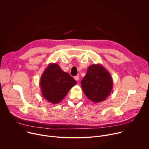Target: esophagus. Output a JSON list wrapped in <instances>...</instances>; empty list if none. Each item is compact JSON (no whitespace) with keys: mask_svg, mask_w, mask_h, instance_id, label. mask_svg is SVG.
I'll use <instances>...</instances> for the list:
<instances>
[{"mask_svg":"<svg viewBox=\"0 0 149 149\" xmlns=\"http://www.w3.org/2000/svg\"><path fill=\"white\" fill-rule=\"evenodd\" d=\"M74 78L75 79V80H76L77 81H78V80H79V76H78V75H77V76H75L74 77Z\"/></svg>","mask_w":149,"mask_h":149,"instance_id":"1","label":"esophagus"}]
</instances>
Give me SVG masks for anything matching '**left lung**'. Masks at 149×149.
I'll use <instances>...</instances> for the list:
<instances>
[{
  "mask_svg": "<svg viewBox=\"0 0 149 149\" xmlns=\"http://www.w3.org/2000/svg\"><path fill=\"white\" fill-rule=\"evenodd\" d=\"M81 84L88 99L96 104L105 100L110 94L113 80L110 72L102 65L98 63L88 67Z\"/></svg>",
  "mask_w": 149,
  "mask_h": 149,
  "instance_id": "8db88e82",
  "label": "left lung"
}]
</instances>
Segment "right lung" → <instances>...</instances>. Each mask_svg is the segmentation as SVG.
Segmentation results:
<instances>
[{"instance_id": "obj_1", "label": "right lung", "mask_w": 149, "mask_h": 149, "mask_svg": "<svg viewBox=\"0 0 149 149\" xmlns=\"http://www.w3.org/2000/svg\"><path fill=\"white\" fill-rule=\"evenodd\" d=\"M76 84V81L56 63H49L39 81L42 96L52 104L60 102Z\"/></svg>"}]
</instances>
